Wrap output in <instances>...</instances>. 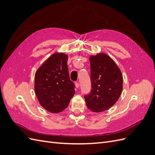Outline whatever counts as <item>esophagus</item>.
Segmentation results:
<instances>
[{"instance_id": "1", "label": "esophagus", "mask_w": 155, "mask_h": 155, "mask_svg": "<svg viewBox=\"0 0 155 155\" xmlns=\"http://www.w3.org/2000/svg\"><path fill=\"white\" fill-rule=\"evenodd\" d=\"M75 85H76V88H79V83L78 82H76V83H75Z\"/></svg>"}]
</instances>
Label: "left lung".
<instances>
[{"instance_id": "left-lung-1", "label": "left lung", "mask_w": 155, "mask_h": 155, "mask_svg": "<svg viewBox=\"0 0 155 155\" xmlns=\"http://www.w3.org/2000/svg\"><path fill=\"white\" fill-rule=\"evenodd\" d=\"M92 89L85 96L88 109L100 112L109 109L118 100L123 89V76L119 67L109 55H91Z\"/></svg>"}]
</instances>
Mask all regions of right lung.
Here are the masks:
<instances>
[{"mask_svg":"<svg viewBox=\"0 0 155 155\" xmlns=\"http://www.w3.org/2000/svg\"><path fill=\"white\" fill-rule=\"evenodd\" d=\"M68 55H51L35 74V93L40 105L52 113H58L68 107L75 93V85L70 79Z\"/></svg>","mask_w":155,"mask_h":155,"instance_id":"right-lung-1","label":"right lung"}]
</instances>
